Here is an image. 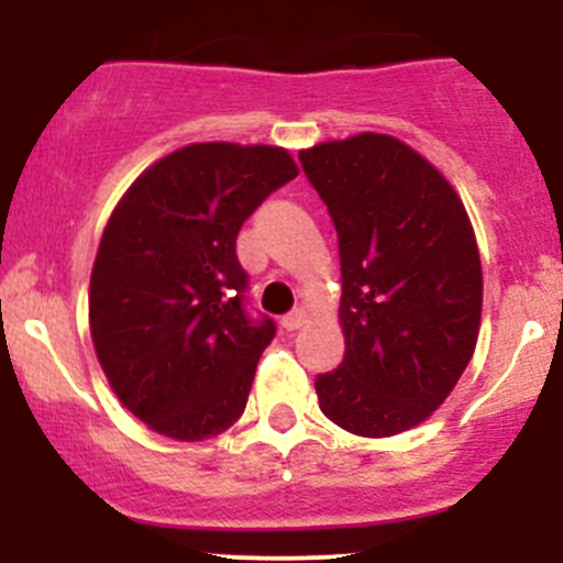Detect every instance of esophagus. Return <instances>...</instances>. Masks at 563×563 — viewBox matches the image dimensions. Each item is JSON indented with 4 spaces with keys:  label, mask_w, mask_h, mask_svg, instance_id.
<instances>
[{
    "label": "esophagus",
    "mask_w": 563,
    "mask_h": 563,
    "mask_svg": "<svg viewBox=\"0 0 563 563\" xmlns=\"http://www.w3.org/2000/svg\"><path fill=\"white\" fill-rule=\"evenodd\" d=\"M280 323H283V329L294 332V329H299V327H305V323H308V313H305L302 308H297V310H291V313L283 316Z\"/></svg>",
    "instance_id": "34e87169"
}]
</instances>
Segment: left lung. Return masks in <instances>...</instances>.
I'll return each mask as SVG.
<instances>
[{"mask_svg": "<svg viewBox=\"0 0 563 563\" xmlns=\"http://www.w3.org/2000/svg\"><path fill=\"white\" fill-rule=\"evenodd\" d=\"M340 247L345 356L318 406L365 439L424 422L479 338L482 264L463 201L419 152L382 133L299 152Z\"/></svg>", "mask_w": 563, "mask_h": 563, "instance_id": "1", "label": "left lung"}]
</instances>
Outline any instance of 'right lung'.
Returning <instances> with one entry per match:
<instances>
[{"label":"right lung","instance_id":"right-lung-1","mask_svg":"<svg viewBox=\"0 0 563 563\" xmlns=\"http://www.w3.org/2000/svg\"><path fill=\"white\" fill-rule=\"evenodd\" d=\"M297 174L280 146L190 144L146 168L108 218L89 329L113 395L155 433L203 441L245 411L275 321L245 310L236 234Z\"/></svg>","mask_w":563,"mask_h":563}]
</instances>
